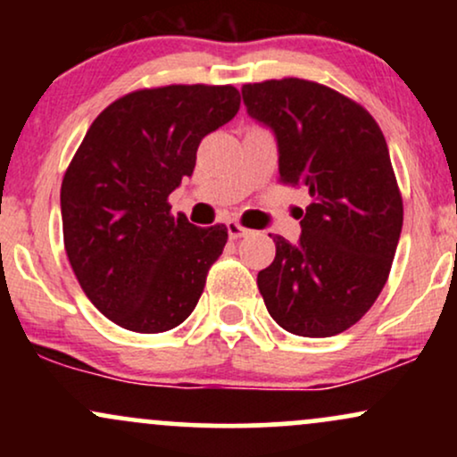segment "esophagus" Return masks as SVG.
<instances>
[{
  "label": "esophagus",
  "instance_id": "34e87169",
  "mask_svg": "<svg viewBox=\"0 0 457 457\" xmlns=\"http://www.w3.org/2000/svg\"><path fill=\"white\" fill-rule=\"evenodd\" d=\"M228 234H229V238L236 240V238H243V236L249 234V229L243 228L238 221H228Z\"/></svg>",
  "mask_w": 457,
  "mask_h": 457
}]
</instances>
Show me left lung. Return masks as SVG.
Listing matches in <instances>:
<instances>
[{"mask_svg": "<svg viewBox=\"0 0 457 457\" xmlns=\"http://www.w3.org/2000/svg\"><path fill=\"white\" fill-rule=\"evenodd\" d=\"M243 101L275 133L279 180L312 195L296 245L270 234L277 253L258 272L260 295L287 333H344L378 298L402 234L385 135L359 103L307 79L246 83Z\"/></svg>", "mask_w": 457, "mask_h": 457, "instance_id": "left-lung-1", "label": "left lung"}]
</instances>
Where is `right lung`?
Here are the masks:
<instances>
[{"mask_svg": "<svg viewBox=\"0 0 457 457\" xmlns=\"http://www.w3.org/2000/svg\"><path fill=\"white\" fill-rule=\"evenodd\" d=\"M238 107L234 86L150 87L87 129L62 180L64 246L81 290L118 327L162 333L195 309L228 228H195L167 197Z\"/></svg>", "mask_w": 457, "mask_h": 457, "instance_id": "add662e5", "label": "right lung"}]
</instances>
